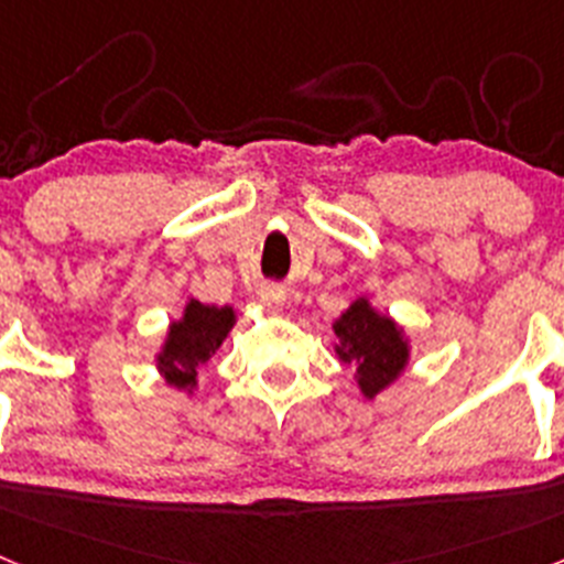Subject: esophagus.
<instances>
[{
    "mask_svg": "<svg viewBox=\"0 0 564 564\" xmlns=\"http://www.w3.org/2000/svg\"><path fill=\"white\" fill-rule=\"evenodd\" d=\"M259 305L268 307V311H282V305H285V288L265 285L259 291Z\"/></svg>",
    "mask_w": 564,
    "mask_h": 564,
    "instance_id": "esophagus-1",
    "label": "esophagus"
}]
</instances>
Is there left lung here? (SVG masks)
I'll list each match as a JSON object with an SVG mask.
<instances>
[{"mask_svg":"<svg viewBox=\"0 0 564 564\" xmlns=\"http://www.w3.org/2000/svg\"><path fill=\"white\" fill-rule=\"evenodd\" d=\"M333 330L338 338V358L356 364L358 383L367 398L378 395L406 367L410 350H406V341L395 322L372 311L364 299H358L356 305H350V311L341 313Z\"/></svg>","mask_w":564,"mask_h":564,"instance_id":"1","label":"left lung"}]
</instances>
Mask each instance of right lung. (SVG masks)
Masks as SVG:
<instances>
[{
  "label": "right lung",
  "instance_id": "1",
  "mask_svg": "<svg viewBox=\"0 0 564 564\" xmlns=\"http://www.w3.org/2000/svg\"><path fill=\"white\" fill-rule=\"evenodd\" d=\"M234 325L231 307L188 302L181 322H174L161 352V372L174 387H194L197 370L217 352Z\"/></svg>",
  "mask_w": 564,
  "mask_h": 564
}]
</instances>
